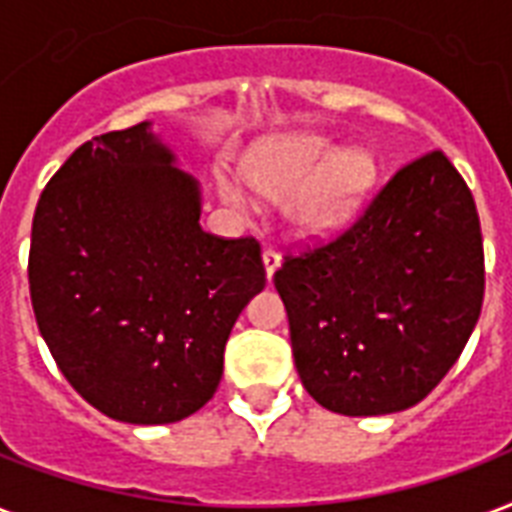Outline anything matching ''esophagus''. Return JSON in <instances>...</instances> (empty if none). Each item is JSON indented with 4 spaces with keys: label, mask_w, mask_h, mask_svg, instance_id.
I'll return each mask as SVG.
<instances>
[{
    "label": "esophagus",
    "mask_w": 512,
    "mask_h": 512,
    "mask_svg": "<svg viewBox=\"0 0 512 512\" xmlns=\"http://www.w3.org/2000/svg\"><path fill=\"white\" fill-rule=\"evenodd\" d=\"M263 265H265V276H268V279H273V273H276V268L282 265V255H279L276 249H265V252H263Z\"/></svg>",
    "instance_id": "1"
}]
</instances>
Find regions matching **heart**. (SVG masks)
Listing matches in <instances>:
<instances>
[{"label":"heart","instance_id":"obj_1","mask_svg":"<svg viewBox=\"0 0 512 512\" xmlns=\"http://www.w3.org/2000/svg\"><path fill=\"white\" fill-rule=\"evenodd\" d=\"M244 177L268 201H290L287 220L306 239H327L349 225L376 185V161L368 150L319 134L271 136L249 147ZM244 179L220 171L217 190L225 204L249 209L255 198Z\"/></svg>","mask_w":512,"mask_h":512}]
</instances>
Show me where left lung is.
<instances>
[{
	"label": "left lung",
	"instance_id": "1",
	"mask_svg": "<svg viewBox=\"0 0 512 512\" xmlns=\"http://www.w3.org/2000/svg\"><path fill=\"white\" fill-rule=\"evenodd\" d=\"M273 284L308 395L343 416L405 411L440 384L481 317L473 193L443 152H429L341 239L287 257Z\"/></svg>",
	"mask_w": 512,
	"mask_h": 512
}]
</instances>
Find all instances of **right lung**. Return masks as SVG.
Here are the masks:
<instances>
[{
	"instance_id": "right-lung-1",
	"label": "right lung",
	"mask_w": 512,
	"mask_h": 512,
	"mask_svg": "<svg viewBox=\"0 0 512 512\" xmlns=\"http://www.w3.org/2000/svg\"><path fill=\"white\" fill-rule=\"evenodd\" d=\"M31 306L66 381L104 416L204 408L236 319L265 287L255 239L201 228V185L150 120L69 155L31 222Z\"/></svg>"
}]
</instances>
